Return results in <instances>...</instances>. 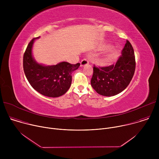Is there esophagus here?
I'll list each match as a JSON object with an SVG mask.
<instances>
[{
    "mask_svg": "<svg viewBox=\"0 0 159 159\" xmlns=\"http://www.w3.org/2000/svg\"><path fill=\"white\" fill-rule=\"evenodd\" d=\"M89 63V60H88L87 58H84V59H83V60L81 61V62H80V66H82H82H84L85 65H88Z\"/></svg>",
    "mask_w": 159,
    "mask_h": 159,
    "instance_id": "1",
    "label": "esophagus"
}]
</instances>
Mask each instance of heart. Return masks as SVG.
Segmentation results:
<instances>
[{
    "label": "heart",
    "mask_w": 159,
    "mask_h": 159,
    "mask_svg": "<svg viewBox=\"0 0 159 159\" xmlns=\"http://www.w3.org/2000/svg\"><path fill=\"white\" fill-rule=\"evenodd\" d=\"M110 48L109 44H101L99 45V49L101 50H106ZM119 56V53L116 50H109L105 53L99 59L98 63L101 66H108L114 63Z\"/></svg>",
    "instance_id": "heart-1"
}]
</instances>
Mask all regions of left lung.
I'll use <instances>...</instances> for the list:
<instances>
[{
	"mask_svg": "<svg viewBox=\"0 0 159 159\" xmlns=\"http://www.w3.org/2000/svg\"><path fill=\"white\" fill-rule=\"evenodd\" d=\"M135 57L129 41L115 64L108 66L94 65L90 84L96 91L104 96H115L124 90L130 83L135 70Z\"/></svg>",
	"mask_w": 159,
	"mask_h": 159,
	"instance_id": "left-lung-1",
	"label": "left lung"
}]
</instances>
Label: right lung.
<instances>
[{"mask_svg":"<svg viewBox=\"0 0 159 159\" xmlns=\"http://www.w3.org/2000/svg\"><path fill=\"white\" fill-rule=\"evenodd\" d=\"M36 38L30 42L23 56L25 75L33 88L41 94L50 98L60 97L70 88L72 73L80 64L62 61L55 65L45 66L37 63L32 55L33 44Z\"/></svg>","mask_w":159,"mask_h":159,"instance_id":"add662e5","label":"right lung"}]
</instances>
